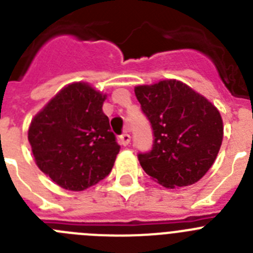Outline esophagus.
<instances>
[{
    "label": "esophagus",
    "mask_w": 253,
    "mask_h": 253,
    "mask_svg": "<svg viewBox=\"0 0 253 253\" xmlns=\"http://www.w3.org/2000/svg\"><path fill=\"white\" fill-rule=\"evenodd\" d=\"M119 142H120V144H123L124 147H126L129 143H130V135H129L128 133L122 134V135L119 137Z\"/></svg>",
    "instance_id": "esophagus-1"
}]
</instances>
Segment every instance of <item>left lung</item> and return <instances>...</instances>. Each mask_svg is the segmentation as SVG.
I'll use <instances>...</instances> for the list:
<instances>
[{
    "mask_svg": "<svg viewBox=\"0 0 253 253\" xmlns=\"http://www.w3.org/2000/svg\"><path fill=\"white\" fill-rule=\"evenodd\" d=\"M153 130V144L139 152L140 166L165 187L195 184L215 161L223 140L220 114L204 96L176 80L135 87Z\"/></svg>",
    "mask_w": 253,
    "mask_h": 253,
    "instance_id": "obj_1",
    "label": "left lung"
}]
</instances>
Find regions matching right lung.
<instances>
[{
	"label": "right lung",
	"mask_w": 253,
	"mask_h": 253,
	"mask_svg": "<svg viewBox=\"0 0 253 253\" xmlns=\"http://www.w3.org/2000/svg\"><path fill=\"white\" fill-rule=\"evenodd\" d=\"M104 101L87 84H68L31 122L28 138L38 167L63 189L82 191L113 169L120 147Z\"/></svg>",
	"instance_id": "add662e5"
}]
</instances>
